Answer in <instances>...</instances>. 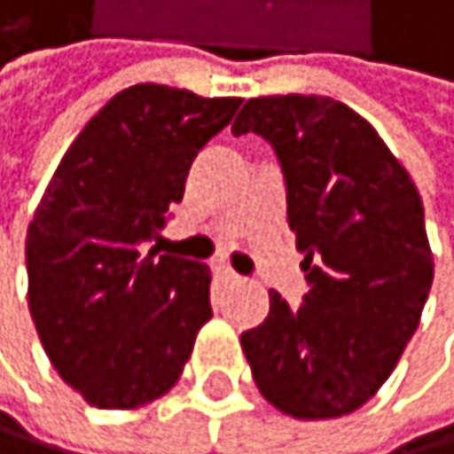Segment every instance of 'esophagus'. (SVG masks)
<instances>
[{"label": "esophagus", "instance_id": "esophagus-1", "mask_svg": "<svg viewBox=\"0 0 454 454\" xmlns=\"http://www.w3.org/2000/svg\"><path fill=\"white\" fill-rule=\"evenodd\" d=\"M215 270H217V276H220V282H237V278H239V276L231 270V265H225V262H217Z\"/></svg>", "mask_w": 454, "mask_h": 454}]
</instances>
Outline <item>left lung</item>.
I'll list each match as a JSON object with an SVG mask.
<instances>
[{"label":"left lung","mask_w":454,"mask_h":454,"mask_svg":"<svg viewBox=\"0 0 454 454\" xmlns=\"http://www.w3.org/2000/svg\"><path fill=\"white\" fill-rule=\"evenodd\" d=\"M276 150L309 293L242 332L259 394L293 419L355 413L396 368L433 285L416 184L360 114L332 97H254L231 125Z\"/></svg>","instance_id":"1"}]
</instances>
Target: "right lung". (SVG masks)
Returning a JSON list of instances; mask_svg holds the SVG:
<instances>
[{"label": "right lung", "instance_id": "obj_1", "mask_svg": "<svg viewBox=\"0 0 454 454\" xmlns=\"http://www.w3.org/2000/svg\"><path fill=\"white\" fill-rule=\"evenodd\" d=\"M239 103L156 83L120 91L77 133L35 208L27 304L60 380L94 407L164 396L212 318L208 268L145 246Z\"/></svg>", "mask_w": 454, "mask_h": 454}]
</instances>
